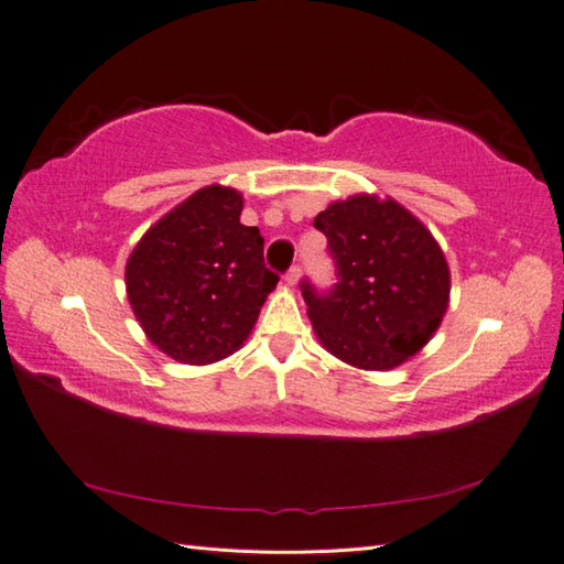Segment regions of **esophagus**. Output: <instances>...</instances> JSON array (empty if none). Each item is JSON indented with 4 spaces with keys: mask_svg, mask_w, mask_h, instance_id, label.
<instances>
[{
    "mask_svg": "<svg viewBox=\"0 0 564 564\" xmlns=\"http://www.w3.org/2000/svg\"><path fill=\"white\" fill-rule=\"evenodd\" d=\"M300 278H302V270H300V264H292V268L286 270V274H284V282L290 284V286H294V284H300Z\"/></svg>",
    "mask_w": 564,
    "mask_h": 564,
    "instance_id": "34e87169",
    "label": "esophagus"
}]
</instances>
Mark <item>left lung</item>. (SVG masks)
I'll return each mask as SVG.
<instances>
[{"label":"left lung","mask_w":564,"mask_h":564,"mask_svg":"<svg viewBox=\"0 0 564 564\" xmlns=\"http://www.w3.org/2000/svg\"><path fill=\"white\" fill-rule=\"evenodd\" d=\"M338 282H302L314 334L328 354L364 370H390L430 341L449 306V264L432 232L392 198L358 194L314 218Z\"/></svg>","instance_id":"obj_1"}]
</instances>
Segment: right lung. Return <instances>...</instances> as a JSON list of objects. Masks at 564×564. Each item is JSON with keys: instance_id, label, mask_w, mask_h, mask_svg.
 I'll use <instances>...</instances> for the list:
<instances>
[{"instance_id": "1", "label": "right lung", "mask_w": 564, "mask_h": 564, "mask_svg": "<svg viewBox=\"0 0 564 564\" xmlns=\"http://www.w3.org/2000/svg\"><path fill=\"white\" fill-rule=\"evenodd\" d=\"M242 196L206 186L137 242L127 300L150 341L178 364L206 366L250 336L280 278L264 268V238L240 223Z\"/></svg>"}]
</instances>
